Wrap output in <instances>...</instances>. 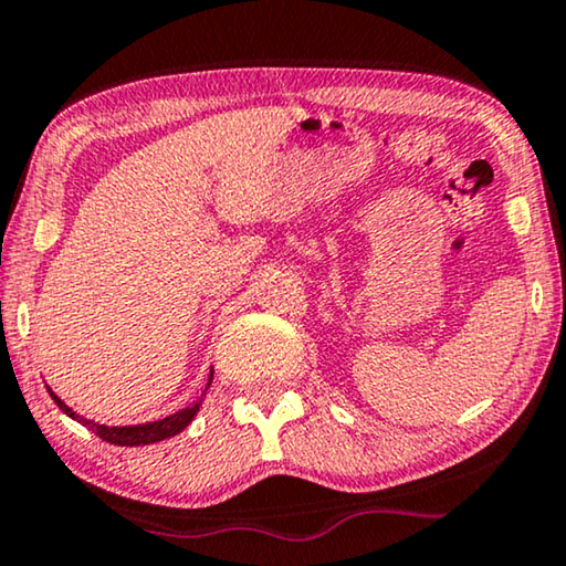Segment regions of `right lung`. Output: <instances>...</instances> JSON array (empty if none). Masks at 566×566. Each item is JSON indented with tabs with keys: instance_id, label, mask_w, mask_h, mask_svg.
Returning a JSON list of instances; mask_svg holds the SVG:
<instances>
[{
	"instance_id": "add662e5",
	"label": "right lung",
	"mask_w": 566,
	"mask_h": 566,
	"mask_svg": "<svg viewBox=\"0 0 566 566\" xmlns=\"http://www.w3.org/2000/svg\"><path fill=\"white\" fill-rule=\"evenodd\" d=\"M210 381H212V374H210ZM210 381H207V387H210ZM48 392H51L53 402L59 405V408L66 412L69 418L78 420V423L90 428L99 436L102 441L107 443H115V446H146V443H156V441H164V439H171V436H177L185 431V428L192 423V418L197 416V410H200V402L195 405V408H185L179 412H174V416L164 418V420H154V423H143V426H99V423H92V420H86L82 416H76L74 410L69 408L66 402L59 400L55 392L51 387H48Z\"/></svg>"
}]
</instances>
